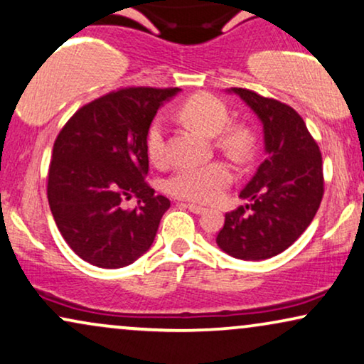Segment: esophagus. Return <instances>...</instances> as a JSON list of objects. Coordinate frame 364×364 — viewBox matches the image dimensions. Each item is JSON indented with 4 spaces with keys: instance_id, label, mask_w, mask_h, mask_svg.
I'll return each instance as SVG.
<instances>
[{
    "instance_id": "esophagus-1",
    "label": "esophagus",
    "mask_w": 364,
    "mask_h": 364,
    "mask_svg": "<svg viewBox=\"0 0 364 364\" xmlns=\"http://www.w3.org/2000/svg\"><path fill=\"white\" fill-rule=\"evenodd\" d=\"M181 205H182V207H186V209L191 210L192 214H204V212H205L204 207L196 205V204H181Z\"/></svg>"
}]
</instances>
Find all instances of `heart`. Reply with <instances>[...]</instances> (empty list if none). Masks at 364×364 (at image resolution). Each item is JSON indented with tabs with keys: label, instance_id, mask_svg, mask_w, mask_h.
<instances>
[{
	"label": "heart",
	"instance_id": "1",
	"mask_svg": "<svg viewBox=\"0 0 364 364\" xmlns=\"http://www.w3.org/2000/svg\"><path fill=\"white\" fill-rule=\"evenodd\" d=\"M183 122L202 134L215 136V144L235 162H245L252 155L254 135L245 125H229L230 113L225 103L210 93H197L178 108ZM145 149L154 162L165 160V125L162 119L150 122L145 135ZM232 181L230 168L223 162L199 167H182L165 182V191L177 199L210 204L223 196Z\"/></svg>",
	"mask_w": 364,
	"mask_h": 364
}]
</instances>
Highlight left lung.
<instances>
[{
	"instance_id": "1",
	"label": "left lung",
	"mask_w": 364,
	"mask_h": 364,
	"mask_svg": "<svg viewBox=\"0 0 364 364\" xmlns=\"http://www.w3.org/2000/svg\"><path fill=\"white\" fill-rule=\"evenodd\" d=\"M259 117L266 159L242 191L249 204L225 214L215 242L229 256L262 261L308 229L324 193L323 159L294 108L247 88H230Z\"/></svg>"
}]
</instances>
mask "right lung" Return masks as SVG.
I'll list each match as a JSON object with an SVG mask.
<instances>
[{
  "instance_id": "obj_1",
  "label": "right lung",
  "mask_w": 364,
  "mask_h": 364,
  "mask_svg": "<svg viewBox=\"0 0 364 364\" xmlns=\"http://www.w3.org/2000/svg\"><path fill=\"white\" fill-rule=\"evenodd\" d=\"M178 88L132 87L87 103L56 136L48 204L60 234L97 267L119 269L145 254L171 200L145 182V135ZM137 199L135 210L123 202Z\"/></svg>"
}]
</instances>
